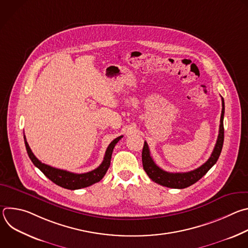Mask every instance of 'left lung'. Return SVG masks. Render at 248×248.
I'll return each instance as SVG.
<instances>
[{"label":"left lung","mask_w":248,"mask_h":248,"mask_svg":"<svg viewBox=\"0 0 248 248\" xmlns=\"http://www.w3.org/2000/svg\"><path fill=\"white\" fill-rule=\"evenodd\" d=\"M222 107L223 108H222V114H221V120H220L219 135H218V139H217L216 145L214 147V150L212 152L210 158L207 160L206 163H204L202 166H200L199 168L193 170L186 171V172H169L162 170L153 161L150 155L148 144L145 141L143 150H142V165H143L144 170L146 171V173L153 182L166 187L180 188V189L186 188L192 186L196 182H198L202 176L205 175L206 172L216 164V162L220 157L223 144H224V114H225L224 98H222Z\"/></svg>","instance_id":"left-lung-1"}]
</instances>
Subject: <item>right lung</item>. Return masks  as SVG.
Wrapping results in <instances>:
<instances>
[{
  "label": "right lung",
  "instance_id": "right-lung-1",
  "mask_svg": "<svg viewBox=\"0 0 248 248\" xmlns=\"http://www.w3.org/2000/svg\"><path fill=\"white\" fill-rule=\"evenodd\" d=\"M122 137H123V135L117 137L110 143L107 150H106L104 160L98 168H96L95 170H93L91 171L84 172V173L70 172V171L61 170V169H56V168H53L51 166L44 164L41 161H39L32 153L31 149L27 143V141H26L25 135H24V143H25L27 154H28L30 160L32 161V163L35 165V167H37L49 180H51L54 184L58 185L59 186H62L66 189L75 190V189H80V188L92 186V185L100 182L104 178V175L106 174V172H107V170L110 167L113 150H114L116 144L122 139Z\"/></svg>",
  "mask_w": 248,
  "mask_h": 248
}]
</instances>
